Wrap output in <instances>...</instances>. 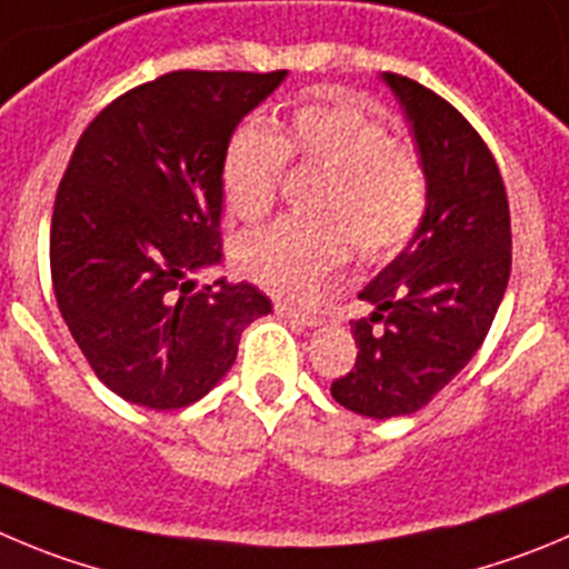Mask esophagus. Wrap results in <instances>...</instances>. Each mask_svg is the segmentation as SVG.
<instances>
[{"instance_id":"34e87169","label":"esophagus","mask_w":569,"mask_h":569,"mask_svg":"<svg viewBox=\"0 0 569 569\" xmlns=\"http://www.w3.org/2000/svg\"><path fill=\"white\" fill-rule=\"evenodd\" d=\"M274 311H278V317H286V320L300 322V326H309V328L320 326L322 322L317 315H306V311L300 309H291V306H286V302H274Z\"/></svg>"}]
</instances>
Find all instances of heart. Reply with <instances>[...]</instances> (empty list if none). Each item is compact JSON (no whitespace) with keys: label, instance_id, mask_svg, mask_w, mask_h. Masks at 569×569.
Returning <instances> with one entry per match:
<instances>
[{"label":"heart","instance_id":"b5f03b06","mask_svg":"<svg viewBox=\"0 0 569 569\" xmlns=\"http://www.w3.org/2000/svg\"><path fill=\"white\" fill-rule=\"evenodd\" d=\"M286 162L326 171L317 210L331 219H283L238 243V267L272 295L309 297L348 254L401 252L427 212V173L362 100L328 92L300 103L283 123L249 120L227 142L221 190L232 216L263 219L278 199Z\"/></svg>","mask_w":569,"mask_h":569}]
</instances>
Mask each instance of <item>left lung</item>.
I'll return each instance as SVG.
<instances>
[{
    "label": "left lung",
    "mask_w": 569,
    "mask_h": 569,
    "mask_svg": "<svg viewBox=\"0 0 569 569\" xmlns=\"http://www.w3.org/2000/svg\"><path fill=\"white\" fill-rule=\"evenodd\" d=\"M381 78L412 126L427 212L359 291L376 311L353 322L357 365L331 385L345 410L379 421L421 410L469 365L511 274L506 184L482 137L432 89L396 72Z\"/></svg>",
    "instance_id": "1"
}]
</instances>
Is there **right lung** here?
<instances>
[{
  "label": "right lung",
  "mask_w": 569,
  "mask_h": 569,
  "mask_svg": "<svg viewBox=\"0 0 569 569\" xmlns=\"http://www.w3.org/2000/svg\"><path fill=\"white\" fill-rule=\"evenodd\" d=\"M278 72L179 69L111 100L58 184L50 272L58 309L100 381L179 410L232 368L243 328L272 311L252 283L196 289L221 263V159Z\"/></svg>",
  "instance_id": "obj_1"
}]
</instances>
